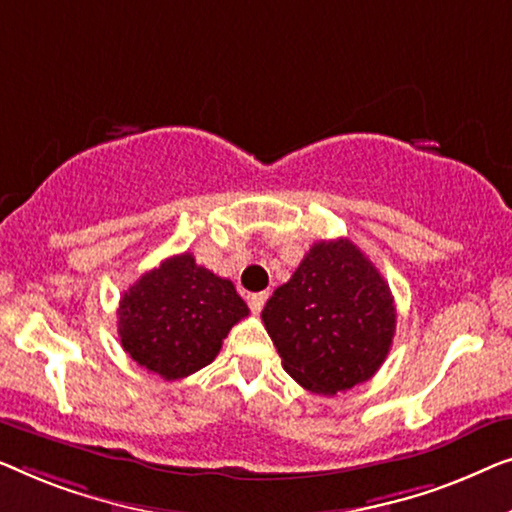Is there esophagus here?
<instances>
[{
  "label": "esophagus",
  "instance_id": "1",
  "mask_svg": "<svg viewBox=\"0 0 512 512\" xmlns=\"http://www.w3.org/2000/svg\"><path fill=\"white\" fill-rule=\"evenodd\" d=\"M266 297H269V294H266V292L248 294V306H250V311H253V313H259V311H262L264 304H266Z\"/></svg>",
  "mask_w": 512,
  "mask_h": 512
}]
</instances>
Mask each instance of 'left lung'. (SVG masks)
<instances>
[{"instance_id":"1","label":"left lung","mask_w":512,"mask_h":512,"mask_svg":"<svg viewBox=\"0 0 512 512\" xmlns=\"http://www.w3.org/2000/svg\"><path fill=\"white\" fill-rule=\"evenodd\" d=\"M283 369L315 394L348 392L385 362L397 329L390 285L348 239L318 241L262 311Z\"/></svg>"}]
</instances>
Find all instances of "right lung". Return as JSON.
Returning <instances> with one entry per match:
<instances>
[{
  "label": "right lung",
  "mask_w": 512,
  "mask_h": 512,
  "mask_svg": "<svg viewBox=\"0 0 512 512\" xmlns=\"http://www.w3.org/2000/svg\"><path fill=\"white\" fill-rule=\"evenodd\" d=\"M246 315L248 306L232 280L183 253L143 273L122 294L118 336L136 364L178 380L211 364L222 338Z\"/></svg>",
  "instance_id": "right-lung-1"
}]
</instances>
